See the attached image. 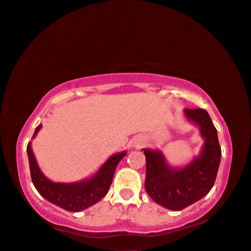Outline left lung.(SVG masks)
Returning a JSON list of instances; mask_svg holds the SVG:
<instances>
[{
  "label": "left lung",
  "mask_w": 251,
  "mask_h": 251,
  "mask_svg": "<svg viewBox=\"0 0 251 251\" xmlns=\"http://www.w3.org/2000/svg\"><path fill=\"white\" fill-rule=\"evenodd\" d=\"M185 116L200 126L204 137L202 153L189 166L173 169L158 151L144 150L147 160L146 191L157 203L171 210H182L204 197L213 188L222 156L217 130L208 112L185 108Z\"/></svg>",
  "instance_id": "left-lung-1"
}]
</instances>
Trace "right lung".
Segmentation results:
<instances>
[{
    "mask_svg": "<svg viewBox=\"0 0 251 251\" xmlns=\"http://www.w3.org/2000/svg\"><path fill=\"white\" fill-rule=\"evenodd\" d=\"M42 125H38L35 129L34 136L41 129ZM33 136V137H34ZM28 159H29V168L31 181L38 193L50 202L61 207L68 211H80L87 207L97 203L109 191L114 174L118 162L125 156V152L115 154L110 157L108 161L102 166L98 174L84 182L72 183H53L45 177L38 168L35 160L34 153L31 151L30 143L27 146Z\"/></svg>",
    "mask_w": 251,
    "mask_h": 251,
    "instance_id": "obj_1",
    "label": "right lung"
}]
</instances>
